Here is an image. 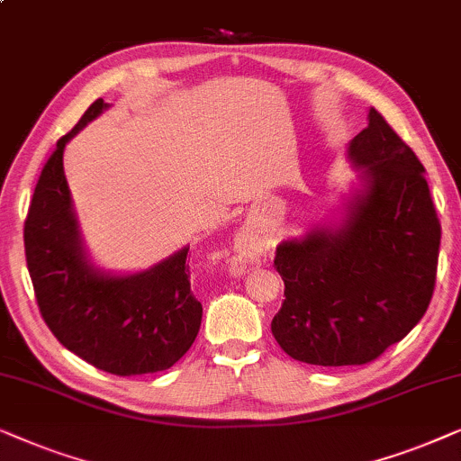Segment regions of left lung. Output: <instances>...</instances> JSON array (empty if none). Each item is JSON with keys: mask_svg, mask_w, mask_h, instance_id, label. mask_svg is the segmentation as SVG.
Segmentation results:
<instances>
[{"mask_svg": "<svg viewBox=\"0 0 461 461\" xmlns=\"http://www.w3.org/2000/svg\"><path fill=\"white\" fill-rule=\"evenodd\" d=\"M366 189L346 223L276 249L285 302L272 321L299 363L366 365L407 337L437 285L440 221L423 167L377 109L349 143Z\"/></svg>", "mask_w": 461, "mask_h": 461, "instance_id": "left-lung-1", "label": "left lung"}]
</instances>
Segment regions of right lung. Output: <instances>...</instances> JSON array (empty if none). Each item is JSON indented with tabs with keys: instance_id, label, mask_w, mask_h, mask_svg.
Instances as JSON below:
<instances>
[{
	"instance_id": "obj_1",
	"label": "right lung",
	"mask_w": 461,
	"mask_h": 461,
	"mask_svg": "<svg viewBox=\"0 0 461 461\" xmlns=\"http://www.w3.org/2000/svg\"><path fill=\"white\" fill-rule=\"evenodd\" d=\"M105 107L96 98L48 158L24 219V257L52 335L96 369L131 377L170 369L192 348L202 303L189 282V249L132 276L98 274L86 261L63 151Z\"/></svg>"
}]
</instances>
